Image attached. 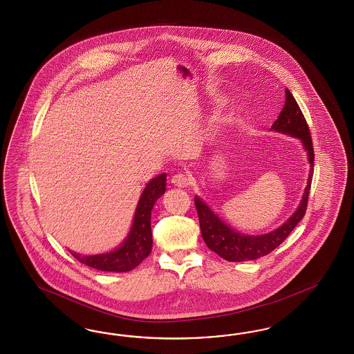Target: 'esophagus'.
Listing matches in <instances>:
<instances>
[{
  "mask_svg": "<svg viewBox=\"0 0 354 354\" xmlns=\"http://www.w3.org/2000/svg\"><path fill=\"white\" fill-rule=\"evenodd\" d=\"M171 183L178 188H185V187L189 185V178L183 175V174H176V175L172 176Z\"/></svg>",
  "mask_w": 354,
  "mask_h": 354,
  "instance_id": "34e87169",
  "label": "esophagus"
}]
</instances>
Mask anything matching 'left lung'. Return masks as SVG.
<instances>
[{"mask_svg": "<svg viewBox=\"0 0 354 354\" xmlns=\"http://www.w3.org/2000/svg\"><path fill=\"white\" fill-rule=\"evenodd\" d=\"M271 129L290 135L293 138H299L304 148L308 151V160L310 163L308 185L305 188L300 206L286 223H283L275 231L265 235H243L223 223L207 205L203 203L198 197H194V205L200 219L201 235L204 237L206 245L218 256L230 262L257 259L271 253L288 237L293 228L299 225V222L306 213L314 172V148L306 119L290 89H286L284 106L281 109L278 119L271 126Z\"/></svg>", "mask_w": 354, "mask_h": 354, "instance_id": "1", "label": "left lung"}]
</instances>
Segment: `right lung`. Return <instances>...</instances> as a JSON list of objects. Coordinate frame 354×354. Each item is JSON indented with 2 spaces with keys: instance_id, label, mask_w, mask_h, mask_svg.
<instances>
[{
  "instance_id": "obj_1",
  "label": "right lung",
  "mask_w": 354,
  "mask_h": 354,
  "mask_svg": "<svg viewBox=\"0 0 354 354\" xmlns=\"http://www.w3.org/2000/svg\"><path fill=\"white\" fill-rule=\"evenodd\" d=\"M166 191V174H161L151 179L145 187L140 197L139 204L135 212L133 223L124 243L115 250L105 254L96 256H82L70 252L74 257L89 268L101 271L126 272L139 266L140 263L148 257L151 252V228H150V214L156 201Z\"/></svg>"
}]
</instances>
